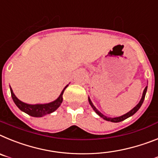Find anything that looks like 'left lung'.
<instances>
[{"label":"left lung","mask_w":158,"mask_h":158,"mask_svg":"<svg viewBox=\"0 0 158 158\" xmlns=\"http://www.w3.org/2000/svg\"><path fill=\"white\" fill-rule=\"evenodd\" d=\"M146 91H147V86L145 87V88L143 90V93H142V98H141V100L139 101V102H138V104H137L135 106H134V108H133L131 110H130L129 112H127V114H125L122 115V116H119V117H116V118H110V117H106V115L102 114L101 112L99 111V110H98V109L95 107L94 106V104L92 103V102H91V100H90V98L88 97V101H89V103H90V105L91 106V107L93 108V110H94V111H95V113L97 114L98 115V116H100L101 118H102L104 119V120L106 121H108V122H112V123H119V122H122V121L125 120V119L128 118L129 117H130V116H132V115H134V114L136 113L137 111H138V110L140 109V107H141V106L142 105V103H143V101L144 99H145V94H146Z\"/></svg>","instance_id":"left-lung-1"}]
</instances>
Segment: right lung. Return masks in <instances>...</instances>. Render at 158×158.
<instances>
[{
    "mask_svg": "<svg viewBox=\"0 0 158 158\" xmlns=\"http://www.w3.org/2000/svg\"><path fill=\"white\" fill-rule=\"evenodd\" d=\"M68 85H67L62 90L61 94H60L58 98H56L53 102H48V103H44V104H28L25 103V102L20 101L19 98H17L15 94L13 93V90L10 87V91H11V95L13 98V102L16 105V106L21 110V111L24 112V113L28 114L30 116L35 118H40L43 117L47 114L52 113L55 110L58 109L59 106L61 105L63 102V94L64 92Z\"/></svg>",
    "mask_w": 158,
    "mask_h": 158,
    "instance_id": "add662e5",
    "label": "right lung"
}]
</instances>
